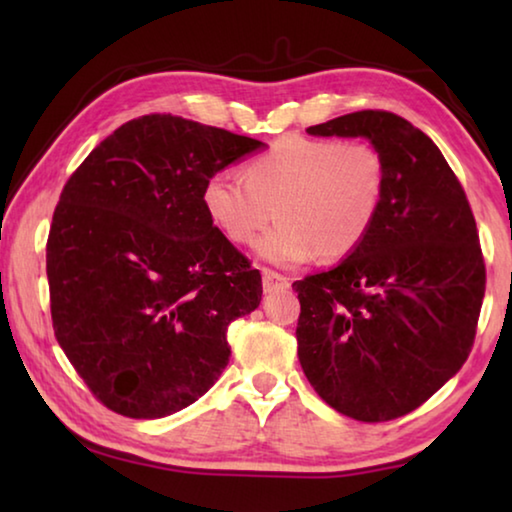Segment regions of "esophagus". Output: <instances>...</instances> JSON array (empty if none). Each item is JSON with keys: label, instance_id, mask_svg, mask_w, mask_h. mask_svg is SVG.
<instances>
[{"label": "esophagus", "instance_id": "esophagus-1", "mask_svg": "<svg viewBox=\"0 0 512 512\" xmlns=\"http://www.w3.org/2000/svg\"><path fill=\"white\" fill-rule=\"evenodd\" d=\"M262 284H264V293H275V291L289 289L287 277L275 273V271H268V268H264V271H262Z\"/></svg>", "mask_w": 512, "mask_h": 512}]
</instances>
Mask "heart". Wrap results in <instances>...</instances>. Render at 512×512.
I'll use <instances>...</instances> for the list:
<instances>
[{
  "mask_svg": "<svg viewBox=\"0 0 512 512\" xmlns=\"http://www.w3.org/2000/svg\"><path fill=\"white\" fill-rule=\"evenodd\" d=\"M386 196V164L366 142L284 135L250 160L244 178L216 171L205 180L203 205L232 244L250 246L271 219L257 253L277 266L316 255H352L377 223Z\"/></svg>",
  "mask_w": 512,
  "mask_h": 512,
  "instance_id": "b5f03b06",
  "label": "heart"
}]
</instances>
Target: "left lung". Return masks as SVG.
<instances>
[{"label":"left lung","instance_id":"1","mask_svg":"<svg viewBox=\"0 0 512 512\" xmlns=\"http://www.w3.org/2000/svg\"><path fill=\"white\" fill-rule=\"evenodd\" d=\"M307 133L366 137L386 164V196L352 255L293 282L300 366L339 413L395 420L470 357L485 293L474 214L438 146L393 112H350Z\"/></svg>","mask_w":512,"mask_h":512}]
</instances>
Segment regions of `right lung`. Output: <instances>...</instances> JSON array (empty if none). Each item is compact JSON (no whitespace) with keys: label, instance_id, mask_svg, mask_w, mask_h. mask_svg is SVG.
I'll list each match as a JSON object with an SVG mask.
<instances>
[{"label":"right lung","instance_id":"1","mask_svg":"<svg viewBox=\"0 0 512 512\" xmlns=\"http://www.w3.org/2000/svg\"><path fill=\"white\" fill-rule=\"evenodd\" d=\"M266 146L173 115L108 135L69 176L47 239L54 334L94 397L126 418L194 404L230 361L228 325L262 275L203 205L212 173Z\"/></svg>","mask_w":512,"mask_h":512}]
</instances>
